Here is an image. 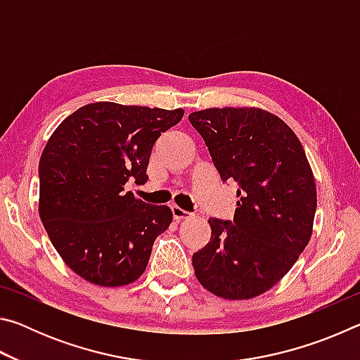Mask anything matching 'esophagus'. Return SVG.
I'll list each match as a JSON object with an SVG mask.
<instances>
[{"mask_svg": "<svg viewBox=\"0 0 360 360\" xmlns=\"http://www.w3.org/2000/svg\"><path fill=\"white\" fill-rule=\"evenodd\" d=\"M172 211H173V217L176 219V221H184V219H188L191 217L192 214L188 211H186V210H182V208H179V206H172Z\"/></svg>", "mask_w": 360, "mask_h": 360, "instance_id": "esophagus-1", "label": "esophagus"}]
</instances>
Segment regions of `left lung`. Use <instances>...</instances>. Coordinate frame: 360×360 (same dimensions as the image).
Masks as SVG:
<instances>
[{
	"label": "left lung",
	"mask_w": 360,
	"mask_h": 360,
	"mask_svg": "<svg viewBox=\"0 0 360 360\" xmlns=\"http://www.w3.org/2000/svg\"><path fill=\"white\" fill-rule=\"evenodd\" d=\"M188 120L222 181H233V222L210 219L211 240L192 255L198 283L225 300H249L281 281L313 233L318 192L300 139L255 106L210 108Z\"/></svg>",
	"instance_id": "obj_1"
}]
</instances>
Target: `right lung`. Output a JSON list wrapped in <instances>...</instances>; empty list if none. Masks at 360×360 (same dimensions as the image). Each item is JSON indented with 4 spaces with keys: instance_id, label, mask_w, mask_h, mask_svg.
Segmentation results:
<instances>
[{
    "instance_id": "add662e5",
    "label": "right lung",
    "mask_w": 360,
    "mask_h": 360,
    "mask_svg": "<svg viewBox=\"0 0 360 360\" xmlns=\"http://www.w3.org/2000/svg\"><path fill=\"white\" fill-rule=\"evenodd\" d=\"M182 115L181 108L96 101L49 138L39 160V216L60 257L85 281L120 288L144 273L173 212L144 203L125 184L148 181L152 146Z\"/></svg>"
}]
</instances>
